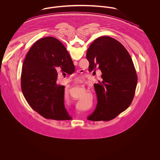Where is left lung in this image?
I'll list each match as a JSON object with an SVG mask.
<instances>
[{
	"label": "left lung",
	"mask_w": 160,
	"mask_h": 160,
	"mask_svg": "<svg viewBox=\"0 0 160 160\" xmlns=\"http://www.w3.org/2000/svg\"><path fill=\"white\" fill-rule=\"evenodd\" d=\"M86 59L89 71L99 69L102 78L99 83L94 84L98 103L88 119L110 121L125 110L134 98L137 76L132 59L121 43L107 36L92 43Z\"/></svg>",
	"instance_id": "1"
}]
</instances>
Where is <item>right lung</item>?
<instances>
[{
    "mask_svg": "<svg viewBox=\"0 0 160 160\" xmlns=\"http://www.w3.org/2000/svg\"><path fill=\"white\" fill-rule=\"evenodd\" d=\"M58 69L68 74L74 72L66 48L53 37L39 39L23 62L22 90L29 106L44 118L70 120L72 118L64 106L65 86L56 83Z\"/></svg>",
    "mask_w": 160,
    "mask_h": 160,
    "instance_id": "obj_1",
    "label": "right lung"
}]
</instances>
